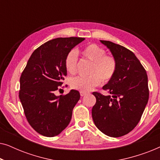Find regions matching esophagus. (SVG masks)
Instances as JSON below:
<instances>
[{
	"instance_id": "esophagus-1",
	"label": "esophagus",
	"mask_w": 160,
	"mask_h": 160,
	"mask_svg": "<svg viewBox=\"0 0 160 160\" xmlns=\"http://www.w3.org/2000/svg\"><path fill=\"white\" fill-rule=\"evenodd\" d=\"M85 95H87L86 92H83V91H81L80 92V95L81 96H84Z\"/></svg>"
}]
</instances>
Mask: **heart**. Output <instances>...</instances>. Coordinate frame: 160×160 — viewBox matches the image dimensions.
I'll list each match as a JSON object with an SVG mask.
<instances>
[{"label":"heart","instance_id":"b5f03b06","mask_svg":"<svg viewBox=\"0 0 160 160\" xmlns=\"http://www.w3.org/2000/svg\"><path fill=\"white\" fill-rule=\"evenodd\" d=\"M84 58L91 61L89 76H76L71 78L70 85L73 89L89 92L101 83H108L112 79L117 70V61L112 55L106 54V50L95 43L84 47L81 51ZM78 54L71 50L65 58V68L68 73L74 74L77 70Z\"/></svg>","mask_w":160,"mask_h":160}]
</instances>
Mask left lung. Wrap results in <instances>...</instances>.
<instances>
[{"instance_id": "8db88e82", "label": "left lung", "mask_w": 160, "mask_h": 160, "mask_svg": "<svg viewBox=\"0 0 160 160\" xmlns=\"http://www.w3.org/2000/svg\"><path fill=\"white\" fill-rule=\"evenodd\" d=\"M100 42L110 49L117 61L114 76L102 87L109 95L94 92L96 102L92 116L96 127L105 135L117 138L134 129L148 100L149 90L145 68L135 54L109 41Z\"/></svg>"}]
</instances>
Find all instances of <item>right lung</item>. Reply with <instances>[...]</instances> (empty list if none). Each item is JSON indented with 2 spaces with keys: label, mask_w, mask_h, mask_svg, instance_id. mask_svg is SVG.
<instances>
[{
  "label": "right lung",
  "mask_w": 160,
  "mask_h": 160,
  "mask_svg": "<svg viewBox=\"0 0 160 160\" xmlns=\"http://www.w3.org/2000/svg\"><path fill=\"white\" fill-rule=\"evenodd\" d=\"M84 39L69 37L47 41L32 52L21 74L19 97L24 113L30 125L43 136H56L71 122L79 92L72 89L60 96L54 93L67 75L65 57Z\"/></svg>",
  "instance_id": "1"
}]
</instances>
